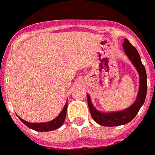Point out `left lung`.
Instances as JSON below:
<instances>
[{
    "instance_id": "8db88e82",
    "label": "left lung",
    "mask_w": 155,
    "mask_h": 155,
    "mask_svg": "<svg viewBox=\"0 0 155 155\" xmlns=\"http://www.w3.org/2000/svg\"><path fill=\"white\" fill-rule=\"evenodd\" d=\"M122 45L124 48L125 53L130 58V60L132 61L134 65L135 66L138 72V74H139V80H140L139 91H138V94L136 101L130 107H129L128 109L123 111H120V112L106 113V114L97 111L91 103L90 96L87 95L88 106H89L90 114L92 116L93 119L99 125H101L104 127H117V126L127 124L130 122L138 113L140 108L144 103L146 96H147V72H146L145 66L142 63L140 55L138 54V50L135 49V47H134L127 39H125Z\"/></svg>"
}]
</instances>
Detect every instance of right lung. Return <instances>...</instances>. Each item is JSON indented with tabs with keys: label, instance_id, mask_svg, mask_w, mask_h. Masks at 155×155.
I'll return each instance as SVG.
<instances>
[{
	"label": "right lung",
	"instance_id": "1",
	"mask_svg": "<svg viewBox=\"0 0 155 155\" xmlns=\"http://www.w3.org/2000/svg\"><path fill=\"white\" fill-rule=\"evenodd\" d=\"M67 102L65 103L64 108L60 113V114L58 115L56 118H54L53 121H50L49 122H44V123H31V122H28L26 121H25L20 117L19 119L24 123L25 126L28 127V128L33 129L34 130L41 131V132H47V131H52L58 129L62 126V124L65 122V116H66V111H67Z\"/></svg>",
	"mask_w": 155,
	"mask_h": 155
}]
</instances>
